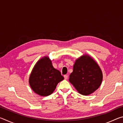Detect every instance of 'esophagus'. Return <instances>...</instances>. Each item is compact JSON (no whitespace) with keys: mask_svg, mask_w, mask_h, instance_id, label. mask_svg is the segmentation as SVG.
<instances>
[{"mask_svg":"<svg viewBox=\"0 0 123 123\" xmlns=\"http://www.w3.org/2000/svg\"><path fill=\"white\" fill-rule=\"evenodd\" d=\"M68 75H64V79H66V80H67V79H68Z\"/></svg>","mask_w":123,"mask_h":123,"instance_id":"1","label":"esophagus"}]
</instances>
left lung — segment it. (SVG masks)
<instances>
[{
    "label": "left lung",
    "mask_w": 123,
    "mask_h": 123,
    "mask_svg": "<svg viewBox=\"0 0 123 123\" xmlns=\"http://www.w3.org/2000/svg\"><path fill=\"white\" fill-rule=\"evenodd\" d=\"M103 80V74L98 64L87 55L76 60L69 81L81 94L87 95L99 88Z\"/></svg>",
    "instance_id": "8db88e82"
}]
</instances>
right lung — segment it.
<instances>
[{"instance_id": "right-lung-1", "label": "right lung", "mask_w": 123, "mask_h": 123, "mask_svg": "<svg viewBox=\"0 0 123 123\" xmlns=\"http://www.w3.org/2000/svg\"><path fill=\"white\" fill-rule=\"evenodd\" d=\"M64 79L59 70L52 65L47 56L37 62L29 78V84L35 93L41 96L50 95L58 83Z\"/></svg>"}]
</instances>
